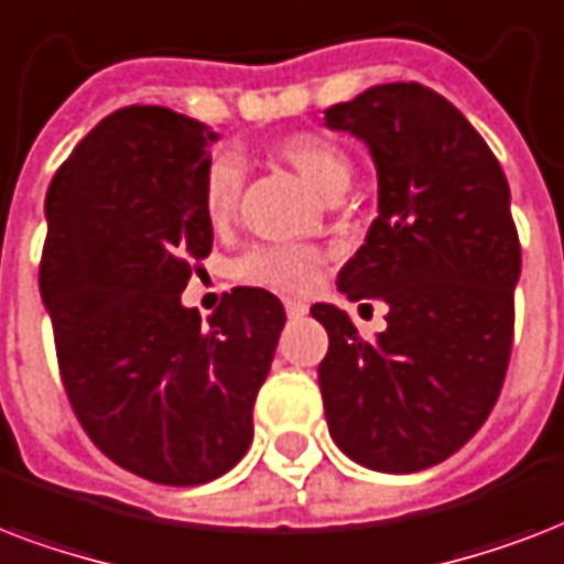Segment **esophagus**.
<instances>
[{
  "mask_svg": "<svg viewBox=\"0 0 564 564\" xmlns=\"http://www.w3.org/2000/svg\"><path fill=\"white\" fill-rule=\"evenodd\" d=\"M285 312L288 317H303V314L308 312V305L300 303V300H285Z\"/></svg>",
  "mask_w": 564,
  "mask_h": 564,
  "instance_id": "esophagus-1",
  "label": "esophagus"
}]
</instances>
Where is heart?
Instances as JSON below:
<instances>
[{
  "label": "heart",
  "instance_id": "b5f03b06",
  "mask_svg": "<svg viewBox=\"0 0 564 564\" xmlns=\"http://www.w3.org/2000/svg\"><path fill=\"white\" fill-rule=\"evenodd\" d=\"M276 155L288 161L300 176L329 196L338 187L350 182V159L344 155L338 143L323 138L317 132L288 134L276 143ZM243 187V161L235 152H220L208 161L203 173V212L212 226H223L232 220L238 212ZM238 276L252 285L288 291V294H303L321 279L323 252L305 243H256L243 252L238 264Z\"/></svg>",
  "mask_w": 564,
  "mask_h": 564
}]
</instances>
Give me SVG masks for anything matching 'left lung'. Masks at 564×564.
Masks as SVG:
<instances>
[{
  "mask_svg": "<svg viewBox=\"0 0 564 564\" xmlns=\"http://www.w3.org/2000/svg\"><path fill=\"white\" fill-rule=\"evenodd\" d=\"M323 120L368 147L379 182L338 291L388 305L373 341L338 305H312L329 332L323 412L352 462L414 474L465 447L503 388L521 276L509 182L459 108L417 82L368 87Z\"/></svg>",
  "mask_w": 564,
  "mask_h": 564,
  "instance_id": "8db88e82",
  "label": "left lung"
}]
</instances>
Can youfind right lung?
<instances>
[{
	"label": "right lung",
	"instance_id": "add662e5",
	"mask_svg": "<svg viewBox=\"0 0 564 564\" xmlns=\"http://www.w3.org/2000/svg\"><path fill=\"white\" fill-rule=\"evenodd\" d=\"M214 141L170 108H120L46 191L41 296L69 405L108 459L161 486L212 482L241 462L285 326L264 288H235L208 323L182 305L212 252Z\"/></svg>",
	"mask_w": 564,
	"mask_h": 564
}]
</instances>
